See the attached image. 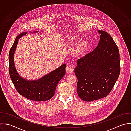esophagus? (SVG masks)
<instances>
[{"label": "esophagus", "instance_id": "1", "mask_svg": "<svg viewBox=\"0 0 131 131\" xmlns=\"http://www.w3.org/2000/svg\"><path fill=\"white\" fill-rule=\"evenodd\" d=\"M66 71L68 73H72L74 71V69L71 65H68L66 68Z\"/></svg>", "mask_w": 131, "mask_h": 131}]
</instances>
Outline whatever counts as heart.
<instances>
[{
	"label": "heart",
	"instance_id": "b5f03b06",
	"mask_svg": "<svg viewBox=\"0 0 131 131\" xmlns=\"http://www.w3.org/2000/svg\"><path fill=\"white\" fill-rule=\"evenodd\" d=\"M80 38L78 36H71L68 38V40L70 42H74L79 40ZM87 47V43L85 42H82L80 43L77 47L75 48L73 54L75 57H78L82 55L86 50Z\"/></svg>",
	"mask_w": 131,
	"mask_h": 131
}]
</instances>
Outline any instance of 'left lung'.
I'll return each mask as SVG.
<instances>
[{
  "label": "left lung",
  "instance_id": "8db88e82",
  "mask_svg": "<svg viewBox=\"0 0 131 131\" xmlns=\"http://www.w3.org/2000/svg\"><path fill=\"white\" fill-rule=\"evenodd\" d=\"M98 32L100 34L98 45L92 52L78 60L74 69L78 79V94L86 102L107 96L121 71L118 47L107 32Z\"/></svg>",
  "mask_w": 131,
  "mask_h": 131
}]
</instances>
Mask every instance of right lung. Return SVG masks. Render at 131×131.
Here are the masks:
<instances>
[{
  "instance_id": "obj_1",
  "label": "right lung",
  "mask_w": 131,
  "mask_h": 131,
  "mask_svg": "<svg viewBox=\"0 0 131 131\" xmlns=\"http://www.w3.org/2000/svg\"><path fill=\"white\" fill-rule=\"evenodd\" d=\"M26 34L25 31L20 34L15 39L9 50L8 70L10 78L16 89L22 96L34 101H46L54 95L58 83L65 74L66 65L63 64L57 69L36 80H27L21 77L15 66L14 56L19 39Z\"/></svg>"
}]
</instances>
